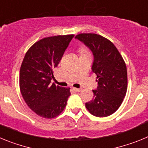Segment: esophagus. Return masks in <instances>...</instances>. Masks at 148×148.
Segmentation results:
<instances>
[{
	"mask_svg": "<svg viewBox=\"0 0 148 148\" xmlns=\"http://www.w3.org/2000/svg\"><path fill=\"white\" fill-rule=\"evenodd\" d=\"M73 89L74 91H75V92H80L81 90H82V89H79V88H75V87H73Z\"/></svg>",
	"mask_w": 148,
	"mask_h": 148,
	"instance_id": "34e87169",
	"label": "esophagus"
}]
</instances>
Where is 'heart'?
<instances>
[{"instance_id":"b5f03b06","label":"heart","mask_w":148,"mask_h":148,"mask_svg":"<svg viewBox=\"0 0 148 148\" xmlns=\"http://www.w3.org/2000/svg\"><path fill=\"white\" fill-rule=\"evenodd\" d=\"M79 51H80L81 54H82V53H87V49H86L85 48H84V47H81L80 49H79Z\"/></svg>"}]
</instances>
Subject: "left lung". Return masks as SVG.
<instances>
[{"label":"left lung","instance_id":"8db88e82","mask_svg":"<svg viewBox=\"0 0 148 148\" xmlns=\"http://www.w3.org/2000/svg\"><path fill=\"white\" fill-rule=\"evenodd\" d=\"M75 38L92 51V71L99 84L92 90L94 98L86 103V108L96 117L110 116L119 109L126 95L127 73L125 61L114 44L101 35L81 33Z\"/></svg>","mask_w":148,"mask_h":148}]
</instances>
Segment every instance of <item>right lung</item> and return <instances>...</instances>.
<instances>
[{"label": "right lung", "instance_id": "obj_1", "mask_svg": "<svg viewBox=\"0 0 148 148\" xmlns=\"http://www.w3.org/2000/svg\"><path fill=\"white\" fill-rule=\"evenodd\" d=\"M74 35H56L35 42L26 53L20 69V90L25 102L38 116L53 119L60 115L70 95V87L51 84Z\"/></svg>", "mask_w": 148, "mask_h": 148}]
</instances>
